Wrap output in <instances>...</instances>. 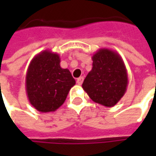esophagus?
<instances>
[{
  "instance_id": "esophagus-1",
  "label": "esophagus",
  "mask_w": 156,
  "mask_h": 156,
  "mask_svg": "<svg viewBox=\"0 0 156 156\" xmlns=\"http://www.w3.org/2000/svg\"><path fill=\"white\" fill-rule=\"evenodd\" d=\"M83 80H84V78H83L82 76H81V77H79V78L77 79V81H76V82H77V84H78V85H81V83L83 82Z\"/></svg>"
}]
</instances>
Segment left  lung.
<instances>
[{
	"label": "left lung",
	"mask_w": 156,
	"mask_h": 156,
	"mask_svg": "<svg viewBox=\"0 0 156 156\" xmlns=\"http://www.w3.org/2000/svg\"><path fill=\"white\" fill-rule=\"evenodd\" d=\"M93 68L82 83L90 99L105 107H113L126 93L129 79L121 55L101 48L92 56Z\"/></svg>",
	"instance_id": "left-lung-1"
}]
</instances>
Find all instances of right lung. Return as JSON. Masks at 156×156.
Wrapping results in <instances>:
<instances>
[{"label": "right lung", "instance_id": "1", "mask_svg": "<svg viewBox=\"0 0 156 156\" xmlns=\"http://www.w3.org/2000/svg\"><path fill=\"white\" fill-rule=\"evenodd\" d=\"M59 55L44 50L32 59L26 75V92L30 104L41 113L54 112L64 103L75 80L60 65Z\"/></svg>", "mask_w": 156, "mask_h": 156}]
</instances>
